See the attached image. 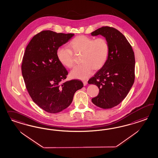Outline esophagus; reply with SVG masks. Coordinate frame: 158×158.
<instances>
[{"instance_id":"34e87169","label":"esophagus","mask_w":158,"mask_h":158,"mask_svg":"<svg viewBox=\"0 0 158 158\" xmlns=\"http://www.w3.org/2000/svg\"><path fill=\"white\" fill-rule=\"evenodd\" d=\"M83 85H84V86H86L87 84V81H83Z\"/></svg>"}]
</instances>
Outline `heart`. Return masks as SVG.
Instances as JSON below:
<instances>
[{"instance_id": "heart-1", "label": "heart", "mask_w": 158, "mask_h": 158, "mask_svg": "<svg viewBox=\"0 0 158 158\" xmlns=\"http://www.w3.org/2000/svg\"><path fill=\"white\" fill-rule=\"evenodd\" d=\"M70 49L58 48L57 57L62 65L68 68L74 66L73 53L81 54V65L75 67L70 75L73 78L86 79L91 75L93 69H99L104 66L110 52V46L104 38H92L81 35L73 39L69 43Z\"/></svg>"}]
</instances>
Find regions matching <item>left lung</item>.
<instances>
[{"instance_id": "obj_1", "label": "left lung", "mask_w": 158, "mask_h": 158, "mask_svg": "<svg viewBox=\"0 0 158 158\" xmlns=\"http://www.w3.org/2000/svg\"><path fill=\"white\" fill-rule=\"evenodd\" d=\"M91 35L103 36L110 46L105 64L88 81L89 84L96 85L99 89L98 96L91 101L100 108L110 109L124 100L134 83V52L126 37L114 28L102 27Z\"/></svg>"}]
</instances>
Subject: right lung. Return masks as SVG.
<instances>
[{
    "instance_id": "right-lung-1",
    "label": "right lung",
    "mask_w": 158,
    "mask_h": 158,
    "mask_svg": "<svg viewBox=\"0 0 158 158\" xmlns=\"http://www.w3.org/2000/svg\"><path fill=\"white\" fill-rule=\"evenodd\" d=\"M73 35L42 31L31 40L24 53L21 71L27 91L35 104L50 114L67 108L75 93L83 87L77 79L62 82L68 73L56 54Z\"/></svg>"
}]
</instances>
